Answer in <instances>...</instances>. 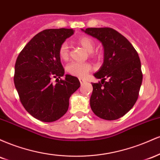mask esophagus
I'll return each mask as SVG.
<instances>
[{
	"mask_svg": "<svg viewBox=\"0 0 160 160\" xmlns=\"http://www.w3.org/2000/svg\"><path fill=\"white\" fill-rule=\"evenodd\" d=\"M79 80H80V82L81 84H83V83H85V82H86V80H84V79H82V78H80V79H79Z\"/></svg>",
	"mask_w": 160,
	"mask_h": 160,
	"instance_id": "obj_1",
	"label": "esophagus"
}]
</instances>
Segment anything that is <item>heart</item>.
I'll use <instances>...</instances> for the list:
<instances>
[{"label": "heart", "mask_w": 160, "mask_h": 160, "mask_svg": "<svg viewBox=\"0 0 160 160\" xmlns=\"http://www.w3.org/2000/svg\"><path fill=\"white\" fill-rule=\"evenodd\" d=\"M78 43L85 48L92 55L95 53L93 52L95 48V42L91 38L87 36L81 37L79 38ZM58 55L62 60L68 59L70 56V47L67 42H63L58 49ZM67 70L70 74L78 78H83L92 70V65L89 63L73 62L67 67Z\"/></svg>", "instance_id": "obj_1"}]
</instances>
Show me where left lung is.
Masks as SVG:
<instances>
[{
  "label": "left lung",
  "mask_w": 160,
  "mask_h": 160,
  "mask_svg": "<svg viewBox=\"0 0 160 160\" xmlns=\"http://www.w3.org/2000/svg\"><path fill=\"white\" fill-rule=\"evenodd\" d=\"M82 31L100 40L104 47V63L94 74L102 81L92 83L91 108L100 118L117 120L132 109L138 98L143 79L138 54L123 35L111 28Z\"/></svg>",
  "instance_id": "obj_1"
}]
</instances>
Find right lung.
<instances>
[{
    "label": "right lung",
    "instance_id": "right-lung-1",
    "mask_svg": "<svg viewBox=\"0 0 160 160\" xmlns=\"http://www.w3.org/2000/svg\"><path fill=\"white\" fill-rule=\"evenodd\" d=\"M73 29H46L36 34L16 59L14 84L20 102L34 118L54 122L65 115L71 95L80 86L78 78L65 74L58 49ZM52 78L58 82L53 84Z\"/></svg>",
    "mask_w": 160,
    "mask_h": 160
}]
</instances>
